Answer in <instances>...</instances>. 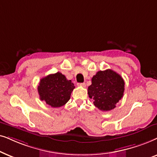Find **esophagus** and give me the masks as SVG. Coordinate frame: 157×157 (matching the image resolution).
I'll list each match as a JSON object with an SVG mask.
<instances>
[{"label": "esophagus", "instance_id": "34e87169", "mask_svg": "<svg viewBox=\"0 0 157 157\" xmlns=\"http://www.w3.org/2000/svg\"><path fill=\"white\" fill-rule=\"evenodd\" d=\"M78 85H79V86H81V87H85V86H86V85H85V82L78 83Z\"/></svg>", "mask_w": 157, "mask_h": 157}]
</instances>
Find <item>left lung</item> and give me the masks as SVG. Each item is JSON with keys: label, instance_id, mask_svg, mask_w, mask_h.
<instances>
[{"label": "left lung", "instance_id": "left-lung-1", "mask_svg": "<svg viewBox=\"0 0 157 157\" xmlns=\"http://www.w3.org/2000/svg\"><path fill=\"white\" fill-rule=\"evenodd\" d=\"M124 85V80L120 75L112 70H106L98 71L94 75L87 90L95 107L108 111L116 108V103L122 98Z\"/></svg>", "mask_w": 157, "mask_h": 157}]
</instances>
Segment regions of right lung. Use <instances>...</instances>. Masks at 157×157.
Returning a JSON list of instances; mask_svg holds the SVG:
<instances>
[{
  "label": "right lung",
  "mask_w": 157,
  "mask_h": 157,
  "mask_svg": "<svg viewBox=\"0 0 157 157\" xmlns=\"http://www.w3.org/2000/svg\"><path fill=\"white\" fill-rule=\"evenodd\" d=\"M75 87L72 81L58 72L41 79L38 93L41 100L52 108H59L67 103Z\"/></svg>",
  "instance_id": "right-lung-1"
}]
</instances>
